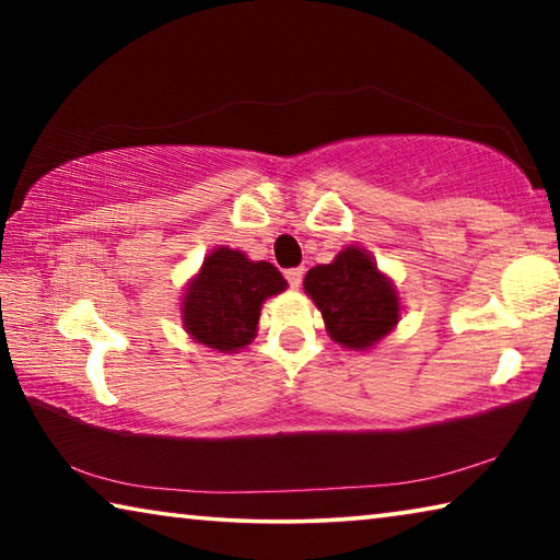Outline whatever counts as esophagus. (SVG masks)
Segmentation results:
<instances>
[{
	"instance_id": "obj_1",
	"label": "esophagus",
	"mask_w": 560,
	"mask_h": 560,
	"mask_svg": "<svg viewBox=\"0 0 560 560\" xmlns=\"http://www.w3.org/2000/svg\"><path fill=\"white\" fill-rule=\"evenodd\" d=\"M287 281L291 283L293 289H299L301 281H303V269H289L287 271Z\"/></svg>"
}]
</instances>
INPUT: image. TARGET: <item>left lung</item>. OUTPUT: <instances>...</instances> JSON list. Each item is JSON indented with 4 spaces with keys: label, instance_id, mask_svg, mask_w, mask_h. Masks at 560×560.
<instances>
[{
    "label": "left lung",
    "instance_id": "left-lung-1",
    "mask_svg": "<svg viewBox=\"0 0 560 560\" xmlns=\"http://www.w3.org/2000/svg\"><path fill=\"white\" fill-rule=\"evenodd\" d=\"M328 336L350 350H371L390 336L402 314L400 293L375 259L350 244L330 264H318L303 279Z\"/></svg>",
    "mask_w": 560,
    "mask_h": 560
}]
</instances>
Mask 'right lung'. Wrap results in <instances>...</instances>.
<instances>
[{"label": "right lung", "instance_id": "1", "mask_svg": "<svg viewBox=\"0 0 560 560\" xmlns=\"http://www.w3.org/2000/svg\"><path fill=\"white\" fill-rule=\"evenodd\" d=\"M287 279L269 261H252L240 249L214 246L187 281L179 318L195 343L234 353L257 336L261 303L287 291Z\"/></svg>", "mask_w": 560, "mask_h": 560}]
</instances>
